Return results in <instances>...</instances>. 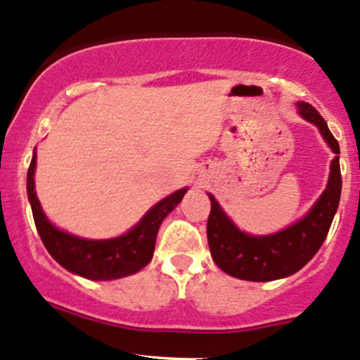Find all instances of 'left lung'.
Masks as SVG:
<instances>
[{
  "label": "left lung",
  "mask_w": 360,
  "mask_h": 360,
  "mask_svg": "<svg viewBox=\"0 0 360 360\" xmlns=\"http://www.w3.org/2000/svg\"><path fill=\"white\" fill-rule=\"evenodd\" d=\"M298 115L314 124L335 158L330 165L326 190L310 210L288 228L272 234H248L228 217L212 193L207 240L214 262L226 274L245 281H274L300 271L324 243L342 195L340 145L328 129L326 120L310 103L298 101Z\"/></svg>",
  "instance_id": "1"
}]
</instances>
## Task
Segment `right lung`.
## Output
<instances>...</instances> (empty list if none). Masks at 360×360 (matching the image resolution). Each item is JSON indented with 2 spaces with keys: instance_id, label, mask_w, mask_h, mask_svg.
Returning a JSON list of instances; mask_svg holds the SVG:
<instances>
[{
  "instance_id": "obj_1",
  "label": "right lung",
  "mask_w": 360,
  "mask_h": 360,
  "mask_svg": "<svg viewBox=\"0 0 360 360\" xmlns=\"http://www.w3.org/2000/svg\"><path fill=\"white\" fill-rule=\"evenodd\" d=\"M36 150L27 170V196L34 222L44 247L56 262L72 274L93 281L126 278L141 271L153 257L155 240L162 221L181 203L188 188L165 196L141 217L127 233L108 240H88L56 228L43 212L34 186Z\"/></svg>"
}]
</instances>
